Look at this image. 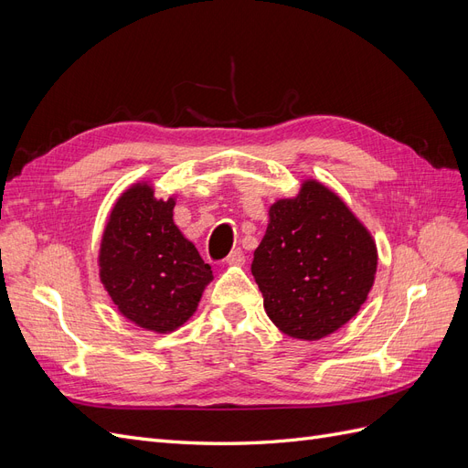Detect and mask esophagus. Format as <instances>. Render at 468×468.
Segmentation results:
<instances>
[{
  "label": "esophagus",
  "instance_id": "1",
  "mask_svg": "<svg viewBox=\"0 0 468 468\" xmlns=\"http://www.w3.org/2000/svg\"><path fill=\"white\" fill-rule=\"evenodd\" d=\"M226 263L229 265H244L246 263V256L242 250H234L229 258H226Z\"/></svg>",
  "mask_w": 468,
  "mask_h": 468
}]
</instances>
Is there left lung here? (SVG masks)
<instances>
[{
	"label": "left lung",
	"instance_id": "1",
	"mask_svg": "<svg viewBox=\"0 0 468 468\" xmlns=\"http://www.w3.org/2000/svg\"><path fill=\"white\" fill-rule=\"evenodd\" d=\"M377 260L375 239L351 208L320 181L306 179L299 195L269 207L251 273L277 328L316 342L359 313Z\"/></svg>",
	"mask_w": 468,
	"mask_h": 468
}]
</instances>
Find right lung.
Masks as SVG:
<instances>
[{
  "instance_id": "add662e5",
  "label": "right lung",
  "mask_w": 468,
  "mask_h": 468,
  "mask_svg": "<svg viewBox=\"0 0 468 468\" xmlns=\"http://www.w3.org/2000/svg\"><path fill=\"white\" fill-rule=\"evenodd\" d=\"M176 197L134 183L112 207L99 248V279L119 313L155 334L177 330L212 281L210 265L174 222Z\"/></svg>"
}]
</instances>
